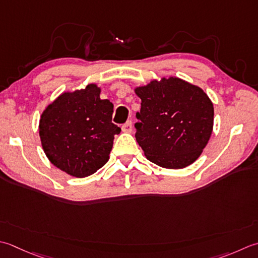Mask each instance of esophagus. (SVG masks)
I'll return each instance as SVG.
<instances>
[{"mask_svg":"<svg viewBox=\"0 0 258 258\" xmlns=\"http://www.w3.org/2000/svg\"><path fill=\"white\" fill-rule=\"evenodd\" d=\"M122 131L125 133H132L133 131V125H132V122L131 120H127L125 124H123L122 126Z\"/></svg>","mask_w":258,"mask_h":258,"instance_id":"obj_1","label":"esophagus"}]
</instances>
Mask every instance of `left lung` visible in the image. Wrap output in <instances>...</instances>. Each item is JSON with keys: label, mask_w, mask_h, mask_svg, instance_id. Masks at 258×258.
Listing matches in <instances>:
<instances>
[{"label": "left lung", "mask_w": 258, "mask_h": 258, "mask_svg": "<svg viewBox=\"0 0 258 258\" xmlns=\"http://www.w3.org/2000/svg\"><path fill=\"white\" fill-rule=\"evenodd\" d=\"M134 92L142 100L135 138L148 160L165 169L192 164L213 133L214 105L208 95L176 77L154 79Z\"/></svg>", "instance_id": "left-lung-1"}]
</instances>
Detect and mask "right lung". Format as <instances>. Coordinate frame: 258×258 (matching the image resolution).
<instances>
[{"mask_svg":"<svg viewBox=\"0 0 258 258\" xmlns=\"http://www.w3.org/2000/svg\"><path fill=\"white\" fill-rule=\"evenodd\" d=\"M99 95L96 84L62 93L40 117L39 135L45 155L76 178L93 174L106 164L114 135L120 132L112 123L114 105Z\"/></svg>","mask_w":258,"mask_h":258,"instance_id":"right-lung-1","label":"right lung"}]
</instances>
